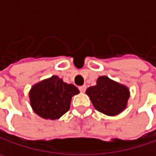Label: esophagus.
<instances>
[{
  "label": "esophagus",
  "instance_id": "34e87169",
  "mask_svg": "<svg viewBox=\"0 0 156 156\" xmlns=\"http://www.w3.org/2000/svg\"><path fill=\"white\" fill-rule=\"evenodd\" d=\"M86 88H87V86H86V85H83V86L79 87V89H80V91H81V93H84L85 90H86Z\"/></svg>",
  "mask_w": 156,
  "mask_h": 156
}]
</instances>
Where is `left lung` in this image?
<instances>
[{
  "mask_svg": "<svg viewBox=\"0 0 156 156\" xmlns=\"http://www.w3.org/2000/svg\"><path fill=\"white\" fill-rule=\"evenodd\" d=\"M95 109L108 115H116L125 109L129 98V88L101 76L96 85L89 87L86 91Z\"/></svg>",
  "mask_w": 156,
  "mask_h": 156,
  "instance_id": "left-lung-1",
  "label": "left lung"
}]
</instances>
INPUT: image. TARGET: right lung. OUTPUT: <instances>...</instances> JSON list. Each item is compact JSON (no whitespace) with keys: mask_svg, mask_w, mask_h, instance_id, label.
<instances>
[{"mask_svg":"<svg viewBox=\"0 0 156 156\" xmlns=\"http://www.w3.org/2000/svg\"><path fill=\"white\" fill-rule=\"evenodd\" d=\"M77 94L79 89L75 86L54 75L33 86L29 98L32 108L38 115L55 120L69 111L71 98Z\"/></svg>","mask_w":156,"mask_h":156,"instance_id":"obj_1","label":"right lung"}]
</instances>
